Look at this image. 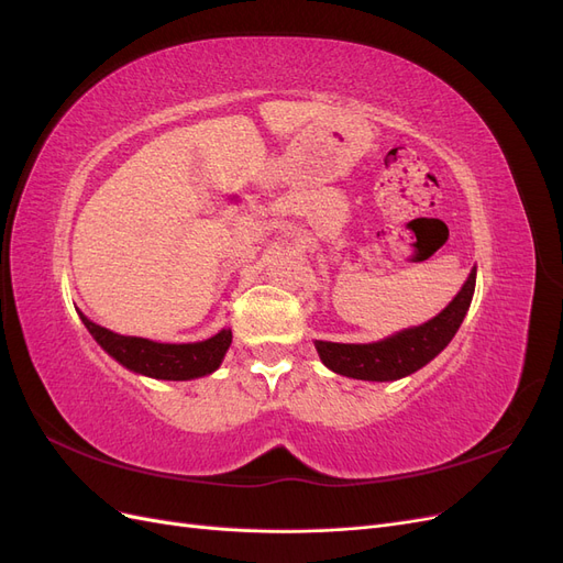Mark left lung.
<instances>
[{
    "label": "left lung",
    "mask_w": 563,
    "mask_h": 563,
    "mask_svg": "<svg viewBox=\"0 0 563 563\" xmlns=\"http://www.w3.org/2000/svg\"><path fill=\"white\" fill-rule=\"evenodd\" d=\"M476 269L470 272L460 294L441 310L434 319L422 327L406 329L397 335L378 340L368 345H345V343H323L317 340V352L321 362L340 376L356 380H399L408 373L422 368L444 350L455 331L463 323L470 302L474 296Z\"/></svg>",
    "instance_id": "left-lung-1"
}]
</instances>
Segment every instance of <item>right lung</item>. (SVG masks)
Returning a JSON list of instances; mask_svg holds the SVG:
<instances>
[{"label":"right lung","mask_w":563,"mask_h":563,"mask_svg":"<svg viewBox=\"0 0 563 563\" xmlns=\"http://www.w3.org/2000/svg\"><path fill=\"white\" fill-rule=\"evenodd\" d=\"M84 327L98 340V345L103 347L114 360L150 378L162 380H190L213 373L232 343V331L223 329L209 340L201 343H185V345H172V343H155L147 338H131V335H117L98 323L89 321L84 314H79Z\"/></svg>","instance_id":"right-lung-1"}]
</instances>
